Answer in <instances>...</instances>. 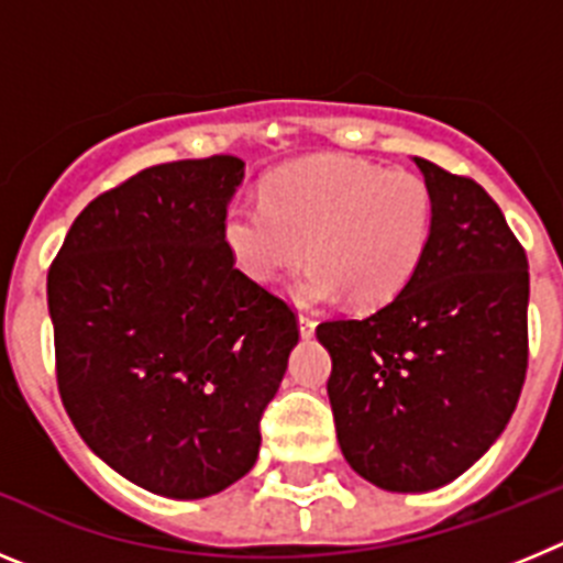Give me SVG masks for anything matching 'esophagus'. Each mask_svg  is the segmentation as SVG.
<instances>
[{
  "mask_svg": "<svg viewBox=\"0 0 563 563\" xmlns=\"http://www.w3.org/2000/svg\"><path fill=\"white\" fill-rule=\"evenodd\" d=\"M298 332H301V338H312V332H316V321H312L310 316H298Z\"/></svg>",
  "mask_w": 563,
  "mask_h": 563,
  "instance_id": "obj_1",
  "label": "esophagus"
}]
</instances>
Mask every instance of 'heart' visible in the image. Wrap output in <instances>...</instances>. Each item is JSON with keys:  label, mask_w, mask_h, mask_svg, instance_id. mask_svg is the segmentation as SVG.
Returning a JSON list of instances; mask_svg holds the SVG:
<instances>
[{"label": "heart", "mask_w": 563, "mask_h": 563, "mask_svg": "<svg viewBox=\"0 0 563 563\" xmlns=\"http://www.w3.org/2000/svg\"><path fill=\"white\" fill-rule=\"evenodd\" d=\"M222 233L233 262L262 285L296 271L310 247L316 262L296 282L298 301L321 305L346 292L355 307H380L429 253L434 194L420 174L316 157L273 174L265 200L231 206Z\"/></svg>", "instance_id": "1"}]
</instances>
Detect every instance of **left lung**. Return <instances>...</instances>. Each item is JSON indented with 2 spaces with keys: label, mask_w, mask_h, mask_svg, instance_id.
Masks as SVG:
<instances>
[{
  "label": "left lung",
  "mask_w": 563,
  "mask_h": 563,
  "mask_svg": "<svg viewBox=\"0 0 563 563\" xmlns=\"http://www.w3.org/2000/svg\"><path fill=\"white\" fill-rule=\"evenodd\" d=\"M415 163L434 194L420 271L372 316L316 330L332 357L327 395L343 456L395 494L465 474L505 431L527 372L519 239L479 183Z\"/></svg>",
  "instance_id": "obj_1"
}]
</instances>
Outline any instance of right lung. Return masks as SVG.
Here are the masks:
<instances>
[{
    "label": "right lung",
    "instance_id": "obj_1",
    "mask_svg": "<svg viewBox=\"0 0 563 563\" xmlns=\"http://www.w3.org/2000/svg\"><path fill=\"white\" fill-rule=\"evenodd\" d=\"M231 154L143 168L89 202L47 273L69 420L109 467L168 499L247 474L298 343L290 307L236 271Z\"/></svg>",
    "mask_w": 563,
    "mask_h": 563
}]
</instances>
